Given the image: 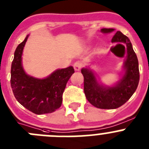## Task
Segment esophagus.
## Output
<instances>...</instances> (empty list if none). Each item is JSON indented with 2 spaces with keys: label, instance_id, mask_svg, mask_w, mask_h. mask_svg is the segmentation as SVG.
Listing matches in <instances>:
<instances>
[{
  "label": "esophagus",
  "instance_id": "34e87169",
  "mask_svg": "<svg viewBox=\"0 0 149 149\" xmlns=\"http://www.w3.org/2000/svg\"><path fill=\"white\" fill-rule=\"evenodd\" d=\"M82 66H83L82 63L80 61H77L76 62V63H74V70L77 71V72L81 70V68H82Z\"/></svg>",
  "mask_w": 149,
  "mask_h": 149
}]
</instances>
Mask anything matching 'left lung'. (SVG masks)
<instances>
[{
  "instance_id": "obj_1",
  "label": "left lung",
  "mask_w": 149,
  "mask_h": 149,
  "mask_svg": "<svg viewBox=\"0 0 149 149\" xmlns=\"http://www.w3.org/2000/svg\"><path fill=\"white\" fill-rule=\"evenodd\" d=\"M103 33L114 31L113 28H103ZM111 42H123L127 46V57L124 63L125 73L113 86L100 85L90 69L84 68L81 73L84 78V93L91 104L100 109H116L127 102L136 91L139 81V63L133 49L132 44L127 36L117 31Z\"/></svg>"
}]
</instances>
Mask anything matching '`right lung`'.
<instances>
[{
  "label": "right lung",
  "mask_w": 149,
  "mask_h": 149,
  "mask_svg": "<svg viewBox=\"0 0 149 149\" xmlns=\"http://www.w3.org/2000/svg\"><path fill=\"white\" fill-rule=\"evenodd\" d=\"M18 45L11 66V87L17 101L33 113H51L60 108L63 93L74 68L57 69L48 77L36 78L25 73L22 66V52L28 38Z\"/></svg>",
  "instance_id": "obj_1"
}]
</instances>
